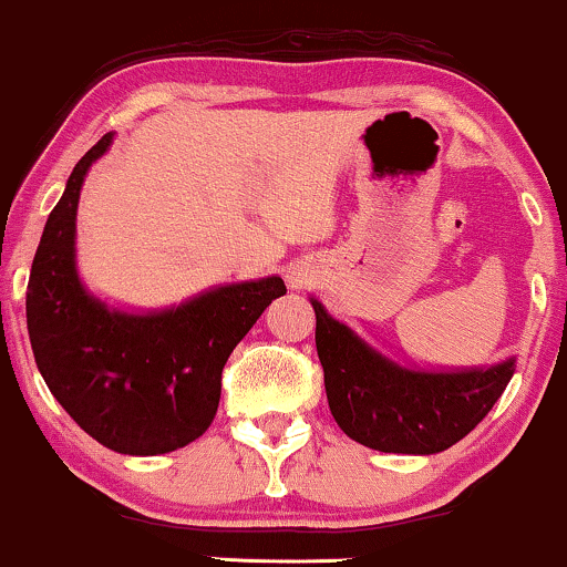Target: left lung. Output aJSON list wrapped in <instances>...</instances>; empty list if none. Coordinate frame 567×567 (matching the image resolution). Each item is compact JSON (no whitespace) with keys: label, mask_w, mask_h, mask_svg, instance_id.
Instances as JSON below:
<instances>
[{"label":"left lung","mask_w":567,"mask_h":567,"mask_svg":"<svg viewBox=\"0 0 567 567\" xmlns=\"http://www.w3.org/2000/svg\"><path fill=\"white\" fill-rule=\"evenodd\" d=\"M312 307L330 413L346 436L377 452H444L491 413L514 377V359L439 374L402 369L332 320L320 301Z\"/></svg>","instance_id":"left-lung-1"}]
</instances>
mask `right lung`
Wrapping results in <instances>:
<instances>
[{"mask_svg": "<svg viewBox=\"0 0 567 567\" xmlns=\"http://www.w3.org/2000/svg\"><path fill=\"white\" fill-rule=\"evenodd\" d=\"M111 138L76 162L45 221L25 301L30 346L82 431L118 454H167L212 425L224 363L286 286L278 276L231 284L154 315L111 312L92 299L74 268V216L84 175Z\"/></svg>", "mask_w": 567, "mask_h": 567, "instance_id": "1", "label": "right lung"}]
</instances>
